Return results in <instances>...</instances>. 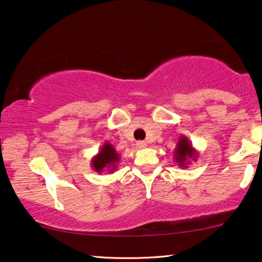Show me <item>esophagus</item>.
<instances>
[{
	"label": "esophagus",
	"mask_w": 262,
	"mask_h": 262,
	"mask_svg": "<svg viewBox=\"0 0 262 262\" xmlns=\"http://www.w3.org/2000/svg\"><path fill=\"white\" fill-rule=\"evenodd\" d=\"M136 146H138L139 148H144V147H147V142L138 141V142H136Z\"/></svg>",
	"instance_id": "34e87169"
}]
</instances>
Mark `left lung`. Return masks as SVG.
I'll list each match as a JSON object with an SVG mask.
<instances>
[{"mask_svg":"<svg viewBox=\"0 0 262 262\" xmlns=\"http://www.w3.org/2000/svg\"><path fill=\"white\" fill-rule=\"evenodd\" d=\"M198 156V150L193 147L189 139L185 135H181L174 150V161L178 163V166L181 168H187L188 165H190V161H195Z\"/></svg>","mask_w":262,"mask_h":262,"instance_id":"left-lung-1","label":"left lung"}]
</instances>
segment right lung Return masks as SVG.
<instances>
[{
  "mask_svg": "<svg viewBox=\"0 0 262 262\" xmlns=\"http://www.w3.org/2000/svg\"><path fill=\"white\" fill-rule=\"evenodd\" d=\"M120 154L116 151L114 146L109 141H106L102 144V147L100 148L99 153L93 156V159L91 160V166L99 174L104 170L112 173V171L118 168V163L120 162Z\"/></svg>",
  "mask_w": 262,
  "mask_h": 262,
  "instance_id": "right-lung-1",
  "label": "right lung"
}]
</instances>
